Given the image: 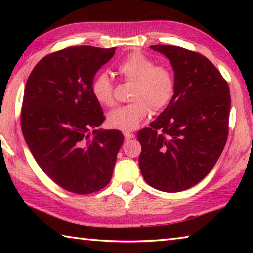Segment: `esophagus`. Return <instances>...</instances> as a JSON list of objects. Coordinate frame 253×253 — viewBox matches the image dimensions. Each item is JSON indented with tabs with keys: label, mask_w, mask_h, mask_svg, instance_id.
<instances>
[{
	"label": "esophagus",
	"mask_w": 253,
	"mask_h": 253,
	"mask_svg": "<svg viewBox=\"0 0 253 253\" xmlns=\"http://www.w3.org/2000/svg\"><path fill=\"white\" fill-rule=\"evenodd\" d=\"M124 136H125V139L126 140H129L131 138H134V134H131V132H128V131L124 132Z\"/></svg>",
	"instance_id": "1"
}]
</instances>
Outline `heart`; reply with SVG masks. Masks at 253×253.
<instances>
[{"label": "heart", "mask_w": 253, "mask_h": 253, "mask_svg": "<svg viewBox=\"0 0 253 253\" xmlns=\"http://www.w3.org/2000/svg\"><path fill=\"white\" fill-rule=\"evenodd\" d=\"M117 71L126 81L134 83L132 102L111 110L107 122L111 128L134 130L149 113L168 106L175 93V79L168 68L156 66L151 58L139 52L128 54L117 65ZM93 97L104 106L114 105V84L107 72L97 74L91 84Z\"/></svg>", "instance_id": "1"}]
</instances>
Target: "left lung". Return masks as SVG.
Wrapping results in <instances>:
<instances>
[{"label": "left lung", "instance_id": "8db88e82", "mask_svg": "<svg viewBox=\"0 0 253 253\" xmlns=\"http://www.w3.org/2000/svg\"><path fill=\"white\" fill-rule=\"evenodd\" d=\"M169 60L175 93L169 106L137 134L139 168L148 185L181 192L207 176L229 134L230 89L204 55L175 45H151Z\"/></svg>", "mask_w": 253, "mask_h": 253}]
</instances>
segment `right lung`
Segmentation results:
<instances>
[{"instance_id": "1", "label": "right lung", "mask_w": 253, "mask_h": 253, "mask_svg": "<svg viewBox=\"0 0 253 253\" xmlns=\"http://www.w3.org/2000/svg\"><path fill=\"white\" fill-rule=\"evenodd\" d=\"M114 54L115 48L69 46L41 59L25 84V142L41 169L72 193L104 188L124 142L119 130L97 129L105 116L91 91L96 72Z\"/></svg>"}]
</instances>
